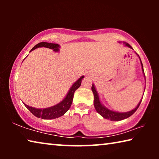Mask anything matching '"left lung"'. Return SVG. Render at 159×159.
Returning a JSON list of instances; mask_svg holds the SVG:
<instances>
[{"label":"left lung","mask_w":159,"mask_h":159,"mask_svg":"<svg viewBox=\"0 0 159 159\" xmlns=\"http://www.w3.org/2000/svg\"><path fill=\"white\" fill-rule=\"evenodd\" d=\"M119 43H120V42H119ZM123 43L125 44V46H127L128 48H131V49H133V48H132L128 43H125V42H123ZM135 53L137 54V52H135ZM137 55L138 56L139 58V60H140L142 73H143L144 79H145V75H144V72L143 65H142L141 59H140V57H139V56L138 55V54H137ZM144 90H145V89H144ZM92 91H93V95H94V106H95V108L96 109L97 112H98V114H100L102 117L106 118V119H109L110 120H114V121H118V120H123V119H125V118H127L128 117H130V116L133 115L134 113L137 111V109H138V107L139 106V104H140L141 102H142V99L141 100L139 101V102L138 103V105H137L135 108L133 109V110H131V111H127V112H118V111H113V110L109 109L108 108H107V107L104 106L103 104L102 103L100 99H99L98 93L97 92L95 86V85L93 84V85H92ZM143 95H144V94H143Z\"/></svg>","instance_id":"8db88e82"}]
</instances>
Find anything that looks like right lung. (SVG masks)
Wrapping results in <instances>:
<instances>
[{
    "label": "right lung",
    "instance_id": "right-lung-1",
    "mask_svg": "<svg viewBox=\"0 0 159 159\" xmlns=\"http://www.w3.org/2000/svg\"><path fill=\"white\" fill-rule=\"evenodd\" d=\"M50 48V49L53 50L55 52H59L60 51V45L57 43H50L47 42H41L38 43L37 45L32 48L30 52L32 50L36 49L38 48ZM84 76H82L78 79L76 82H75L71 87L70 88L68 93H67L66 95L65 96L62 100H61L60 103L54 105L52 107H48V108L44 109H38L35 108V107H32L29 105H26V104L23 103L25 106L29 109V111L31 112L32 114H34L35 116L38 118H41L42 119H54V118H57L63 116L65 113L69 109L70 107H71L72 102H73L74 99V95L75 91H76L78 88H79L80 85H81V81Z\"/></svg>",
    "mask_w": 159,
    "mask_h": 159
}]
</instances>
